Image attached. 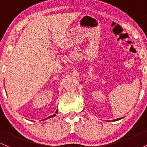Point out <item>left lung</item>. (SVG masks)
Listing matches in <instances>:
<instances>
[{
	"instance_id": "obj_1",
	"label": "left lung",
	"mask_w": 147,
	"mask_h": 147,
	"mask_svg": "<svg viewBox=\"0 0 147 147\" xmlns=\"http://www.w3.org/2000/svg\"><path fill=\"white\" fill-rule=\"evenodd\" d=\"M123 118H117V119H115V120H113V121H118V120H121V119H122Z\"/></svg>"
}]
</instances>
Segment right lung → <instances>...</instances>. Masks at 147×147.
<instances>
[{
  "label": "right lung",
  "mask_w": 147,
  "mask_h": 147,
  "mask_svg": "<svg viewBox=\"0 0 147 147\" xmlns=\"http://www.w3.org/2000/svg\"><path fill=\"white\" fill-rule=\"evenodd\" d=\"M57 113V110L56 112H55V113ZM56 116V114H53V116H49V117H48V118H52V117H54V116ZM45 119H46V118H45ZM44 120H45V119H44Z\"/></svg>",
  "instance_id": "obj_1"
}]
</instances>
